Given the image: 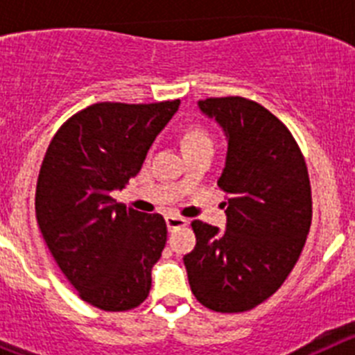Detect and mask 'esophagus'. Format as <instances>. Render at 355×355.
Returning <instances> with one entry per match:
<instances>
[{
	"label": "esophagus",
	"instance_id": "1",
	"mask_svg": "<svg viewBox=\"0 0 355 355\" xmlns=\"http://www.w3.org/2000/svg\"><path fill=\"white\" fill-rule=\"evenodd\" d=\"M165 224H167L168 231H174V229H178V227H184L188 222H187V218H183V216H180V215H167L165 216Z\"/></svg>",
	"mask_w": 355,
	"mask_h": 355
}]
</instances>
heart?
I'll return each instance as SVG.
<instances>
[{
	"instance_id": "b5f03b06",
	"label": "heart",
	"mask_w": 355,
	"mask_h": 355,
	"mask_svg": "<svg viewBox=\"0 0 355 355\" xmlns=\"http://www.w3.org/2000/svg\"><path fill=\"white\" fill-rule=\"evenodd\" d=\"M183 140L187 149H190V147H199V146H213V140L208 135V131L200 130V128H190V130L184 133Z\"/></svg>"
}]
</instances>
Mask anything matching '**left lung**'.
Listing matches in <instances>:
<instances>
[{
  "label": "left lung",
  "instance_id": "1",
  "mask_svg": "<svg viewBox=\"0 0 355 355\" xmlns=\"http://www.w3.org/2000/svg\"><path fill=\"white\" fill-rule=\"evenodd\" d=\"M227 140L218 187L225 231L192 222L197 243L183 258L192 293L218 313L249 311L281 288L311 225L306 162L283 122L245 97L197 103Z\"/></svg>",
  "mask_w": 355,
  "mask_h": 355
}]
</instances>
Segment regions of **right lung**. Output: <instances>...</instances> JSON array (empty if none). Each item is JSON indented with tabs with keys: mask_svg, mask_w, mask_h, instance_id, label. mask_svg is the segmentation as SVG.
<instances>
[{
	"mask_svg": "<svg viewBox=\"0 0 355 355\" xmlns=\"http://www.w3.org/2000/svg\"><path fill=\"white\" fill-rule=\"evenodd\" d=\"M180 103H96L62 124L44 156L35 192L40 233L78 295L103 311H128L149 295L167 225L112 193L139 174Z\"/></svg>",
	"mask_w": 355,
	"mask_h": 355,
	"instance_id": "right-lung-1",
	"label": "right lung"
}]
</instances>
